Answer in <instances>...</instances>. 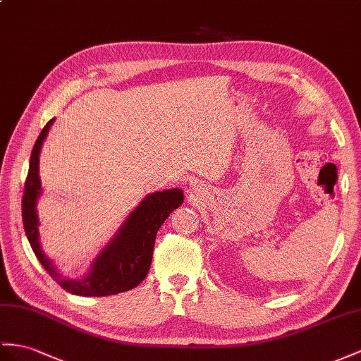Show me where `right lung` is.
Segmentation results:
<instances>
[{"mask_svg":"<svg viewBox=\"0 0 361 361\" xmlns=\"http://www.w3.org/2000/svg\"><path fill=\"white\" fill-rule=\"evenodd\" d=\"M53 122L54 118L44 126L33 146L29 173L24 184L23 223L33 253L45 271L71 294L100 298V295L131 290L140 283L149 271L157 232L173 209L181 206L183 190L166 189L163 192L149 193L129 214L122 227L116 232V236L97 255L94 262L91 264L90 273L82 279H67L54 269L53 262L42 252L38 232L39 221L36 214V201L41 195L39 154Z\"/></svg>","mask_w":361,"mask_h":361,"instance_id":"1","label":"right lung"}]
</instances>
